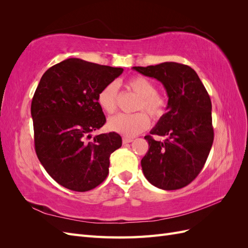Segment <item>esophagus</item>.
<instances>
[{
    "label": "esophagus",
    "mask_w": 248,
    "mask_h": 248,
    "mask_svg": "<svg viewBox=\"0 0 248 248\" xmlns=\"http://www.w3.org/2000/svg\"><path fill=\"white\" fill-rule=\"evenodd\" d=\"M133 140L132 139H129V138H123V140H122V141H123V144H128V142H131Z\"/></svg>",
    "instance_id": "esophagus-1"
}]
</instances>
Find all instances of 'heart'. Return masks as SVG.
<instances>
[{
  "instance_id": "heart-1",
  "label": "heart",
  "mask_w": 248,
  "mask_h": 248,
  "mask_svg": "<svg viewBox=\"0 0 248 248\" xmlns=\"http://www.w3.org/2000/svg\"><path fill=\"white\" fill-rule=\"evenodd\" d=\"M127 87L139 96L137 110H145L154 119L160 118L167 109V100L156 92V86L152 80L144 77H133L127 81ZM99 107L107 114H114L117 110V86L114 82L107 85L97 97ZM150 120L146 112L139 111L133 115L120 114L108 120V126L111 131L118 132L124 137H134L146 130Z\"/></svg>"
}]
</instances>
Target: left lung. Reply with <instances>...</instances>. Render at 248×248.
Here are the masks:
<instances>
[{"label": "left lung", "mask_w": 248, "mask_h": 248, "mask_svg": "<svg viewBox=\"0 0 248 248\" xmlns=\"http://www.w3.org/2000/svg\"><path fill=\"white\" fill-rule=\"evenodd\" d=\"M133 69L162 82L169 96L168 111L151 130L167 139L145 137L150 148L140 161L142 171L160 189H180L198 177L211 150V99L197 72L187 65L164 62Z\"/></svg>", "instance_id": "1"}]
</instances>
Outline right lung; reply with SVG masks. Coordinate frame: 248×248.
I'll return each mask as SVG.
<instances>
[{
    "mask_svg": "<svg viewBox=\"0 0 248 248\" xmlns=\"http://www.w3.org/2000/svg\"><path fill=\"white\" fill-rule=\"evenodd\" d=\"M123 68L67 59L42 76L31 104L35 151L57 183L84 192L108 175L109 156L122 146L116 132L91 133L107 122L99 92Z\"/></svg>",
    "mask_w": 248,
    "mask_h": 248,
    "instance_id": "obj_1",
    "label": "right lung"
}]
</instances>
